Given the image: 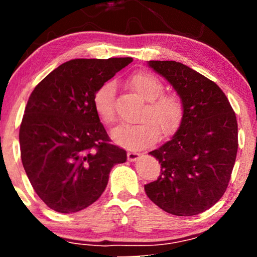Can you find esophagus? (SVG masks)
Segmentation results:
<instances>
[{"label": "esophagus", "instance_id": "34e87169", "mask_svg": "<svg viewBox=\"0 0 257 257\" xmlns=\"http://www.w3.org/2000/svg\"><path fill=\"white\" fill-rule=\"evenodd\" d=\"M139 156H140V153L137 152V151H128V153H126V157H128L129 161H135V159L139 158Z\"/></svg>", "mask_w": 257, "mask_h": 257}]
</instances>
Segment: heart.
<instances>
[{
	"instance_id": "obj_1",
	"label": "heart",
	"mask_w": 257,
	"mask_h": 257,
	"mask_svg": "<svg viewBox=\"0 0 257 257\" xmlns=\"http://www.w3.org/2000/svg\"><path fill=\"white\" fill-rule=\"evenodd\" d=\"M128 83L144 100L146 108L141 122L120 124L112 129L111 138L119 145L138 149L151 145L159 138L172 134L179 128L185 113L182 99L175 93H163V82L157 76L146 71L133 73ZM93 105L98 116L107 124L114 120V83L106 82L98 88L93 96Z\"/></svg>"
}]
</instances>
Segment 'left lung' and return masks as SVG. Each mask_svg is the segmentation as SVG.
<instances>
[{
  "instance_id": "8db88e82",
  "label": "left lung",
  "mask_w": 257,
  "mask_h": 257,
  "mask_svg": "<svg viewBox=\"0 0 257 257\" xmlns=\"http://www.w3.org/2000/svg\"><path fill=\"white\" fill-rule=\"evenodd\" d=\"M172 84L185 105L175 134L150 152L161 175L145 185L150 199L167 213L192 216L211 208L225 193L238 150L235 113L220 87L176 61H149Z\"/></svg>"
}]
</instances>
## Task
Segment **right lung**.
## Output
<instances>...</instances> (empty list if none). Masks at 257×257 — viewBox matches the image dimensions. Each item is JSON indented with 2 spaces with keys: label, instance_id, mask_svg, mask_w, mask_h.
Masks as SVG:
<instances>
[{
  "label": "right lung",
  "instance_id": "1",
  "mask_svg": "<svg viewBox=\"0 0 257 257\" xmlns=\"http://www.w3.org/2000/svg\"><path fill=\"white\" fill-rule=\"evenodd\" d=\"M132 61H66L31 93L19 131L22 162L35 192L53 210L70 214L93 204L112 167L126 161L124 150L110 144L93 96Z\"/></svg>",
  "mask_w": 257,
  "mask_h": 257
}]
</instances>
